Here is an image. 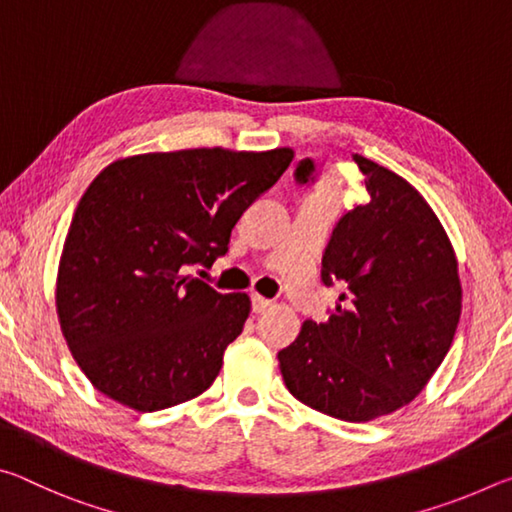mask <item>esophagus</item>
<instances>
[{"label": "esophagus", "instance_id": "obj_1", "mask_svg": "<svg viewBox=\"0 0 512 512\" xmlns=\"http://www.w3.org/2000/svg\"><path fill=\"white\" fill-rule=\"evenodd\" d=\"M271 305H273V302L268 300V298L253 296V311H255V314H262V311H266Z\"/></svg>", "mask_w": 512, "mask_h": 512}]
</instances>
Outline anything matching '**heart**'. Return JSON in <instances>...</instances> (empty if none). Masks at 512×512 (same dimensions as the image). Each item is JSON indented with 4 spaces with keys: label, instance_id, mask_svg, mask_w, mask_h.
I'll list each match as a JSON object with an SVG mask.
<instances>
[{
    "label": "heart",
    "instance_id": "heart-1",
    "mask_svg": "<svg viewBox=\"0 0 512 512\" xmlns=\"http://www.w3.org/2000/svg\"><path fill=\"white\" fill-rule=\"evenodd\" d=\"M320 194H325V192H320Z\"/></svg>",
    "mask_w": 512,
    "mask_h": 512
}]
</instances>
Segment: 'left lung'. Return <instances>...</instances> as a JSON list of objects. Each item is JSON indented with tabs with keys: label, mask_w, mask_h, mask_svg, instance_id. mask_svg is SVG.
Returning <instances> with one entry per match:
<instances>
[{
	"label": "left lung",
	"mask_w": 512,
	"mask_h": 512,
	"mask_svg": "<svg viewBox=\"0 0 512 512\" xmlns=\"http://www.w3.org/2000/svg\"><path fill=\"white\" fill-rule=\"evenodd\" d=\"M354 162L366 176V203L334 225L320 271L325 287L343 284V305L325 323L305 320L277 359L296 400L368 422L409 404L443 363L461 318V282L427 201L377 162ZM293 176L314 185L318 162L300 160Z\"/></svg>",
	"instance_id": "1"
}]
</instances>
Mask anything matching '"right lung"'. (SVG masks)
Returning a JSON list of instances; mask_svg holds the SVG:
<instances>
[{"label": "right lung", "instance_id": "right-lung-1", "mask_svg": "<svg viewBox=\"0 0 512 512\" xmlns=\"http://www.w3.org/2000/svg\"><path fill=\"white\" fill-rule=\"evenodd\" d=\"M291 160V149L144 153L92 180L65 239L56 307L97 391L160 411L212 386L250 300L187 271L228 253L241 214Z\"/></svg>", "mask_w": 512, "mask_h": 512}]
</instances>
